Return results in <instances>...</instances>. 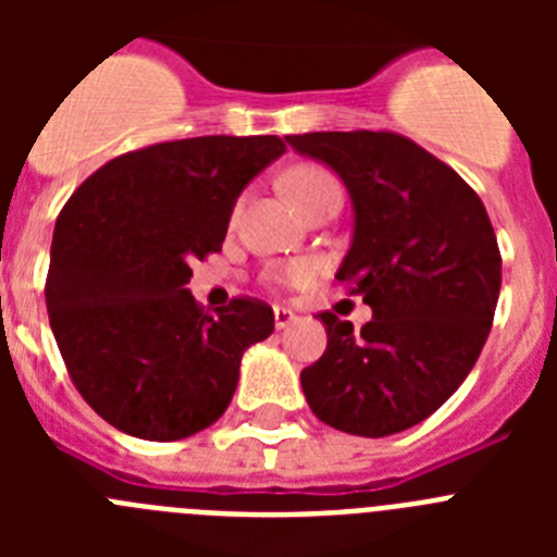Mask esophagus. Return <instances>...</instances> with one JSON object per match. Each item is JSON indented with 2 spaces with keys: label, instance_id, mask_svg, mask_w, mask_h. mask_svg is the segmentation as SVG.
<instances>
[{
  "label": "esophagus",
  "instance_id": "esophagus-1",
  "mask_svg": "<svg viewBox=\"0 0 557 557\" xmlns=\"http://www.w3.org/2000/svg\"><path fill=\"white\" fill-rule=\"evenodd\" d=\"M295 318H298V314H295L293 309H287V307H275V309H273V323H275V329H287L289 323H295Z\"/></svg>",
  "mask_w": 557,
  "mask_h": 557
}]
</instances>
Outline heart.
<instances>
[{"instance_id":"1","label":"heart","mask_w":557,"mask_h":557,"mask_svg":"<svg viewBox=\"0 0 557 557\" xmlns=\"http://www.w3.org/2000/svg\"><path fill=\"white\" fill-rule=\"evenodd\" d=\"M284 189L289 191V198H293L295 203L307 211L318 198H323L329 191H339V184L326 166L298 164L293 166V170H287V175H284ZM239 211H243V198L234 203L231 218H239ZM314 275H318V264L309 262V259H298V262L284 264V268L275 273V282L287 284V287H304V284L312 282Z\"/></svg>"}]
</instances>
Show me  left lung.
<instances>
[{
  "label": "left lung",
  "mask_w": 557,
  "mask_h": 557,
  "mask_svg": "<svg viewBox=\"0 0 557 557\" xmlns=\"http://www.w3.org/2000/svg\"><path fill=\"white\" fill-rule=\"evenodd\" d=\"M337 172L354 200L337 282L373 309L354 329L321 312L326 351L301 371L309 407L348 435L385 437L430 418L480 357L502 287V253L480 195L401 133L287 136Z\"/></svg>",
  "instance_id": "obj_1"
}]
</instances>
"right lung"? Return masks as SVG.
<instances>
[{
	"label": "right lung",
	"mask_w": 557,
	"mask_h": 557,
	"mask_svg": "<svg viewBox=\"0 0 557 557\" xmlns=\"http://www.w3.org/2000/svg\"><path fill=\"white\" fill-rule=\"evenodd\" d=\"M287 150L278 136H198L125 152L58 214L47 312L66 371L108 424L181 441L231 405L243 351L273 309L231 298L209 314L186 289L195 259L223 250L239 191Z\"/></svg>",
	"instance_id": "right-lung-1"
}]
</instances>
